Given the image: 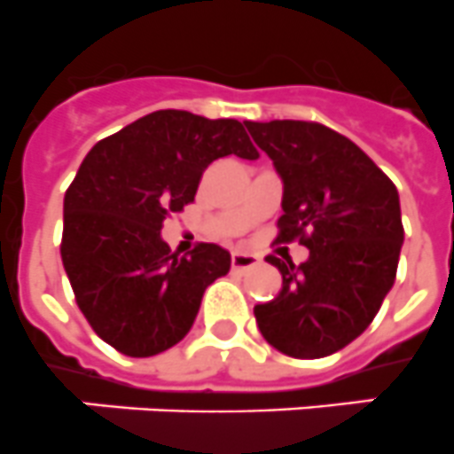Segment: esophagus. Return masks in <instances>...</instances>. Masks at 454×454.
Returning <instances> with one entry per match:
<instances>
[{
	"mask_svg": "<svg viewBox=\"0 0 454 454\" xmlns=\"http://www.w3.org/2000/svg\"><path fill=\"white\" fill-rule=\"evenodd\" d=\"M257 264H260V257L253 255V253H232V257H231L232 271L244 273V271H248V269L257 267Z\"/></svg>",
	"mask_w": 454,
	"mask_h": 454,
	"instance_id": "1",
	"label": "esophagus"
}]
</instances>
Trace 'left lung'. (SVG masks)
<instances>
[{
  "label": "left lung",
  "mask_w": 454,
  "mask_h": 454,
  "mask_svg": "<svg viewBox=\"0 0 454 454\" xmlns=\"http://www.w3.org/2000/svg\"><path fill=\"white\" fill-rule=\"evenodd\" d=\"M285 183L276 242L309 248L305 262L269 255L283 289L255 305L273 348L317 359L364 333L395 280L405 231L398 190L355 142L318 121H244Z\"/></svg>",
  "instance_id": "obj_1"
}]
</instances>
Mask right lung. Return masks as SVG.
<instances>
[{"label": "right lung", "mask_w": 454, "mask_h": 454, "mask_svg": "<svg viewBox=\"0 0 454 454\" xmlns=\"http://www.w3.org/2000/svg\"><path fill=\"white\" fill-rule=\"evenodd\" d=\"M226 156L255 160L237 120L156 110L97 142L65 192L60 257L88 324L129 357H151L190 333L203 292L231 253H171L160 228L194 201L203 171Z\"/></svg>", "instance_id": "1"}]
</instances>
